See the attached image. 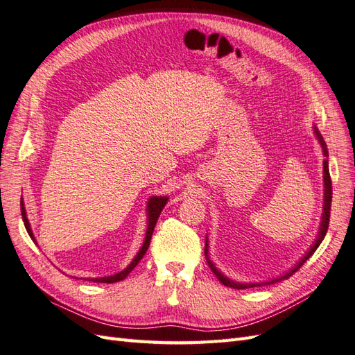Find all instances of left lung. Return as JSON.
Wrapping results in <instances>:
<instances>
[{
  "instance_id": "8db88e82",
  "label": "left lung",
  "mask_w": 355,
  "mask_h": 355,
  "mask_svg": "<svg viewBox=\"0 0 355 355\" xmlns=\"http://www.w3.org/2000/svg\"><path fill=\"white\" fill-rule=\"evenodd\" d=\"M315 133H316V136H318V139H320V142H321V145H322V148H324V154L327 156V148H325V142H324V139H322V136L320 135V132H318L316 129H315ZM324 186H325V199H324V214H322V223H321V231H320V237H318V240L315 241V244L312 246V249L307 252V255L298 262V264L291 270L289 272H286L285 276H282V277H279V279H275V280H271V282H266V284H237V282H232V280H230L228 277H225L222 272L217 270L214 266H213V262L208 259V248H207V244H205V257H207V264H208V267L211 268V271L214 272L216 275V277L219 279V282L220 284H223L225 286H230V288H234V289H246V288H253V286H262V285H271V284H276V282H279V280H285V279H289L291 276L294 275L295 271H298L300 270V267H303V264L304 262L311 258L312 255H313V252L318 249V246H320V244L322 243V240H324V237H325V234H327V230H329V223H330V210H331V195H333V190H331V177H330V171H329V162L327 160H324Z\"/></svg>"
}]
</instances>
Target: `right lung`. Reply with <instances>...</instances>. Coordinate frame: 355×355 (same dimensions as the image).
Here are the masks:
<instances>
[{
  "label": "right lung",
  "instance_id": "right-lung-1",
  "mask_svg": "<svg viewBox=\"0 0 355 355\" xmlns=\"http://www.w3.org/2000/svg\"><path fill=\"white\" fill-rule=\"evenodd\" d=\"M168 201V198H163V196H154L150 199L148 202V228H147V235H145V241H144V246L141 248V250L138 252V255L135 257V259L132 261V264L127 267L125 270L116 272V275L114 276H107V277H98V279H91L93 282H98V284H115V282H120L123 279L127 277V275L138 266V262L142 259V257L145 255V252L148 250V246H150V241H151V237H153V231H154V226H156L157 223V219L160 216V211L163 210V207H165ZM21 213H22V220H24V225L26 228V232H28L30 237L33 239L34 241V235H33V231L30 228V223H28V219H26V214H25V207H24V202L21 199Z\"/></svg>",
  "mask_w": 355,
  "mask_h": 355
}]
</instances>
